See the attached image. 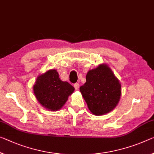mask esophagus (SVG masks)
Here are the masks:
<instances>
[{"mask_svg": "<svg viewBox=\"0 0 154 154\" xmlns=\"http://www.w3.org/2000/svg\"><path fill=\"white\" fill-rule=\"evenodd\" d=\"M74 87H75V90H78V89H79V84H78V83H76V84H74Z\"/></svg>", "mask_w": 154, "mask_h": 154, "instance_id": "esophagus-1", "label": "esophagus"}]
</instances>
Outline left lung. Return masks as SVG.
<instances>
[{"mask_svg": "<svg viewBox=\"0 0 154 154\" xmlns=\"http://www.w3.org/2000/svg\"><path fill=\"white\" fill-rule=\"evenodd\" d=\"M86 79L79 90L90 111L100 116L115 108L121 98V86L110 68L100 64L88 72Z\"/></svg>", "mask_w": 154, "mask_h": 154, "instance_id": "left-lung-1", "label": "left lung"}]
</instances>
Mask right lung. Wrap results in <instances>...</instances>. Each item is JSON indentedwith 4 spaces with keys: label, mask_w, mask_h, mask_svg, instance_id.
<instances>
[{
    "label": "right lung",
    "mask_w": 154,
    "mask_h": 154,
    "mask_svg": "<svg viewBox=\"0 0 154 154\" xmlns=\"http://www.w3.org/2000/svg\"><path fill=\"white\" fill-rule=\"evenodd\" d=\"M33 92L39 103L51 111H57L67 101L75 88L60 79L57 70L51 69L39 75L33 85Z\"/></svg>",
    "instance_id": "obj_1"
}]
</instances>
